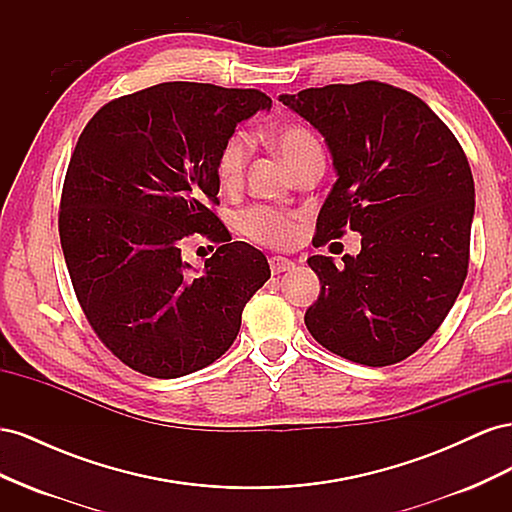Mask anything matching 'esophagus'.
<instances>
[{
	"instance_id": "1",
	"label": "esophagus",
	"mask_w": 512,
	"mask_h": 512,
	"mask_svg": "<svg viewBox=\"0 0 512 512\" xmlns=\"http://www.w3.org/2000/svg\"><path fill=\"white\" fill-rule=\"evenodd\" d=\"M269 267H271L273 275H280V273L292 271L297 265H294L292 260H288V258H284V256H273V258L269 260Z\"/></svg>"
}]
</instances>
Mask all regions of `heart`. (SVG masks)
Returning a JSON list of instances; mask_svg holds the SVG:
<instances>
[{
	"label": "heart",
	"mask_w": 512,
	"mask_h": 512,
	"mask_svg": "<svg viewBox=\"0 0 512 512\" xmlns=\"http://www.w3.org/2000/svg\"><path fill=\"white\" fill-rule=\"evenodd\" d=\"M271 145L290 166V170L301 166L309 156H314V153L320 151L316 138L301 126H286L273 132ZM250 153V138L241 132L232 134L224 143V147L220 149L218 164H215V175H218V181L224 190L239 188L247 160H250ZM239 226L250 239L273 247H288L301 235L299 215L269 207H254L250 211H245L241 215Z\"/></svg>",
	"instance_id": "heart-1"
}]
</instances>
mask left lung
<instances>
[{
    "mask_svg": "<svg viewBox=\"0 0 512 512\" xmlns=\"http://www.w3.org/2000/svg\"><path fill=\"white\" fill-rule=\"evenodd\" d=\"M280 102L322 134L335 168L314 243L361 235V252L346 254L344 267L307 258L322 284L307 331L354 363L404 361L438 331L468 275L466 153L421 98L386 83L303 89Z\"/></svg>",
    "mask_w": 512,
    "mask_h": 512,
    "instance_id": "left-lung-1",
    "label": "left lung"
}]
</instances>
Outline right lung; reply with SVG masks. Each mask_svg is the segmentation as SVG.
<instances>
[{
    "label": "right lung",
    "instance_id": "1",
    "mask_svg": "<svg viewBox=\"0 0 512 512\" xmlns=\"http://www.w3.org/2000/svg\"><path fill=\"white\" fill-rule=\"evenodd\" d=\"M269 108L256 89L160 83L108 102L79 136L61 194V250L89 324L145 376L179 378L218 361L271 277L265 254L230 241L207 207L218 203L220 149ZM192 231L221 243L203 270L180 256Z\"/></svg>",
    "mask_w": 512,
    "mask_h": 512
}]
</instances>
